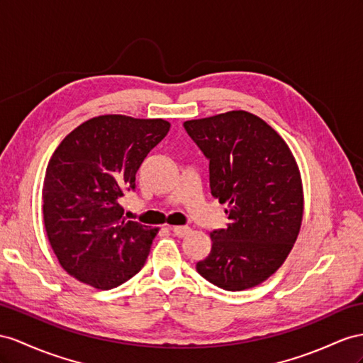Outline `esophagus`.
Listing matches in <instances>:
<instances>
[{
  "instance_id": "esophagus-1",
  "label": "esophagus",
  "mask_w": 363,
  "mask_h": 363,
  "mask_svg": "<svg viewBox=\"0 0 363 363\" xmlns=\"http://www.w3.org/2000/svg\"><path fill=\"white\" fill-rule=\"evenodd\" d=\"M170 230L173 231V235L174 236H178V238H184V236H187L189 233H190V227H181V225H178V227H170Z\"/></svg>"
}]
</instances>
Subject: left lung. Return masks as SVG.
<instances>
[{
	"label": "left lung",
	"mask_w": 363,
	"mask_h": 363,
	"mask_svg": "<svg viewBox=\"0 0 363 363\" xmlns=\"http://www.w3.org/2000/svg\"><path fill=\"white\" fill-rule=\"evenodd\" d=\"M210 161L211 196L228 203L227 228L213 230L198 273L227 291L267 281L284 264L303 215L301 173L284 139L244 110L184 123Z\"/></svg>",
	"instance_id": "8db88e82"
}]
</instances>
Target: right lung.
Masks as SVG:
<instances>
[{"label": "right lung", "instance_id": "1", "mask_svg": "<svg viewBox=\"0 0 363 363\" xmlns=\"http://www.w3.org/2000/svg\"><path fill=\"white\" fill-rule=\"evenodd\" d=\"M164 119L91 118L52 155L43 216L61 267L78 281L110 290L133 277L150 253L156 228L127 220L119 199L136 189V172L169 133Z\"/></svg>", "mask_w": 363, "mask_h": 363}]
</instances>
